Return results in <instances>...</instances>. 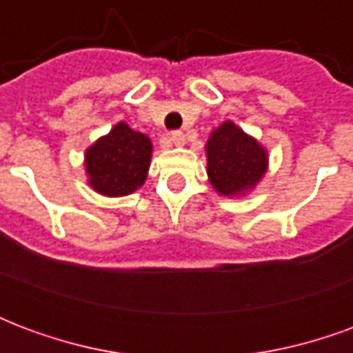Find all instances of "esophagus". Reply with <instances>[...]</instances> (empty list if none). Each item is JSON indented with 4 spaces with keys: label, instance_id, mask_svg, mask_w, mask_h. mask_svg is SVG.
Wrapping results in <instances>:
<instances>
[{
    "label": "esophagus",
    "instance_id": "34e87169",
    "mask_svg": "<svg viewBox=\"0 0 353 353\" xmlns=\"http://www.w3.org/2000/svg\"><path fill=\"white\" fill-rule=\"evenodd\" d=\"M170 141H172L174 145H183V143H185V134H183V132H179V130L172 132V134H170Z\"/></svg>",
    "mask_w": 353,
    "mask_h": 353
}]
</instances>
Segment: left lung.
<instances>
[{
	"label": "left lung",
	"instance_id": "obj_1",
	"mask_svg": "<svg viewBox=\"0 0 353 353\" xmlns=\"http://www.w3.org/2000/svg\"><path fill=\"white\" fill-rule=\"evenodd\" d=\"M208 177L219 194L236 196L253 189L265 176L268 154L236 124L223 123L206 145Z\"/></svg>",
	"mask_w": 353,
	"mask_h": 353
}]
</instances>
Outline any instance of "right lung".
Returning a JSON list of instances; mask_svg holds the SVG:
<instances>
[{
  "instance_id": "obj_1",
  "label": "right lung",
  "mask_w": 353,
  "mask_h": 353,
  "mask_svg": "<svg viewBox=\"0 0 353 353\" xmlns=\"http://www.w3.org/2000/svg\"><path fill=\"white\" fill-rule=\"evenodd\" d=\"M153 145L141 132L119 123L108 136L87 149L88 183L105 196H124L143 185L149 172Z\"/></svg>"
}]
</instances>
